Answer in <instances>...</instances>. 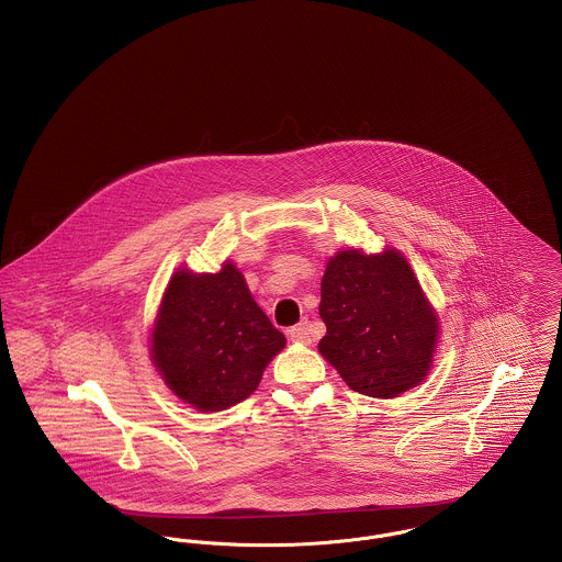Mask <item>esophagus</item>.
Segmentation results:
<instances>
[{
    "label": "esophagus",
    "instance_id": "obj_1",
    "mask_svg": "<svg viewBox=\"0 0 562 562\" xmlns=\"http://www.w3.org/2000/svg\"><path fill=\"white\" fill-rule=\"evenodd\" d=\"M291 333V339L293 341H297V344H310L312 341V335H310V325H307V321H303V323H299L295 325L293 329L289 330Z\"/></svg>",
    "mask_w": 562,
    "mask_h": 562
}]
</instances>
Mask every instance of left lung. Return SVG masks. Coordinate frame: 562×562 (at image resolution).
<instances>
[{
  "instance_id": "left-lung-1",
  "label": "left lung",
  "mask_w": 562,
  "mask_h": 562,
  "mask_svg": "<svg viewBox=\"0 0 562 562\" xmlns=\"http://www.w3.org/2000/svg\"><path fill=\"white\" fill-rule=\"evenodd\" d=\"M318 312L327 325L318 352L355 393L395 398L427 380L439 316L395 248L333 255Z\"/></svg>"
}]
</instances>
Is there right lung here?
<instances>
[{"label": "right lung", "mask_w": 562, "mask_h": 562, "mask_svg": "<svg viewBox=\"0 0 562 562\" xmlns=\"http://www.w3.org/2000/svg\"><path fill=\"white\" fill-rule=\"evenodd\" d=\"M286 346L233 261L218 273L178 267L150 329V359L167 389L199 412H221L257 391Z\"/></svg>", "instance_id": "1"}]
</instances>
